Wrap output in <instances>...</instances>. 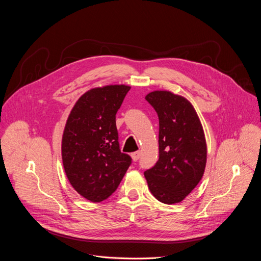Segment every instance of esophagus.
Wrapping results in <instances>:
<instances>
[{"label": "esophagus", "instance_id": "obj_1", "mask_svg": "<svg viewBox=\"0 0 261 261\" xmlns=\"http://www.w3.org/2000/svg\"><path fill=\"white\" fill-rule=\"evenodd\" d=\"M131 157H132L133 161H137V160L139 159V157H140V152L137 151V152H135V153H132V154H131Z\"/></svg>", "mask_w": 261, "mask_h": 261}]
</instances>
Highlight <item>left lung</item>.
<instances>
[{
  "label": "left lung",
  "instance_id": "8db88e82",
  "mask_svg": "<svg viewBox=\"0 0 261 261\" xmlns=\"http://www.w3.org/2000/svg\"><path fill=\"white\" fill-rule=\"evenodd\" d=\"M159 118V160L144 171L151 193L173 204L189 195L200 181L206 164V142L193 105L168 91L145 96Z\"/></svg>",
  "mask_w": 261,
  "mask_h": 261
}]
</instances>
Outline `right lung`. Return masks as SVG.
I'll list each match as a JSON object with an SVG mask.
<instances>
[{
  "label": "right lung",
  "mask_w": 261,
  "mask_h": 261,
  "mask_svg": "<svg viewBox=\"0 0 261 261\" xmlns=\"http://www.w3.org/2000/svg\"><path fill=\"white\" fill-rule=\"evenodd\" d=\"M131 88L111 85L85 93L73 106L63 138L66 175L86 199L100 202L113 194L131 164L120 150L116 115Z\"/></svg>",
  "instance_id": "obj_1"
}]
</instances>
